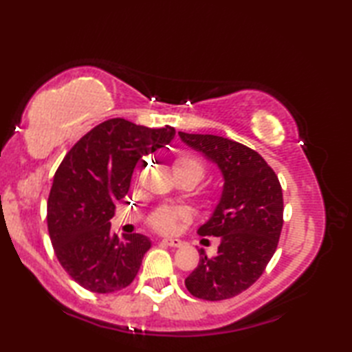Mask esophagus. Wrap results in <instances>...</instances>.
<instances>
[{"mask_svg": "<svg viewBox=\"0 0 352 352\" xmlns=\"http://www.w3.org/2000/svg\"><path fill=\"white\" fill-rule=\"evenodd\" d=\"M162 243L166 245V246H172V248H180V246L183 245V242L180 241V239H170V237L163 239Z\"/></svg>", "mask_w": 352, "mask_h": 352, "instance_id": "34e87169", "label": "esophagus"}]
</instances>
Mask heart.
I'll list each match as a JSON object with an SVG mask.
<instances>
[{
	"instance_id": "1",
	"label": "heart",
	"mask_w": 352,
	"mask_h": 352,
	"mask_svg": "<svg viewBox=\"0 0 352 352\" xmlns=\"http://www.w3.org/2000/svg\"><path fill=\"white\" fill-rule=\"evenodd\" d=\"M172 170H174V175H183V177H190L192 180L199 183L206 175V166L204 163L193 155H182L177 157L172 164ZM188 214L184 210L180 208H169V207H162L159 210H155L151 216V226L159 230V231H172L180 219H186Z\"/></svg>"
}]
</instances>
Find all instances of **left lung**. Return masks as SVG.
Here are the masks:
<instances>
[{"instance_id":"1","label":"left lung","mask_w":352,"mask_h":352,"mask_svg":"<svg viewBox=\"0 0 352 352\" xmlns=\"http://www.w3.org/2000/svg\"><path fill=\"white\" fill-rule=\"evenodd\" d=\"M186 145L219 168L223 186L219 203L199 236L221 237L218 254L199 263L186 287L207 301L228 300L256 283L278 245L283 228V190L272 168L254 149L213 134L178 131Z\"/></svg>"}]
</instances>
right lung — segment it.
Masks as SVG:
<instances>
[{
	"mask_svg": "<svg viewBox=\"0 0 352 352\" xmlns=\"http://www.w3.org/2000/svg\"><path fill=\"white\" fill-rule=\"evenodd\" d=\"M174 126L148 129L122 118L96 125L65 155L47 206L48 233L60 265L95 294L131 284L151 248L144 234L111 233L115 203L130 189L138 162L174 139Z\"/></svg>",
	"mask_w": 352,
	"mask_h": 352,
	"instance_id": "right-lung-1",
	"label": "right lung"
}]
</instances>
